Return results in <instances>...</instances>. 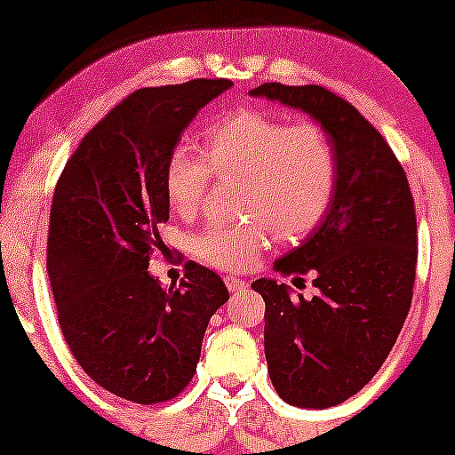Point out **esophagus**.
<instances>
[{
	"label": "esophagus",
	"instance_id": "1",
	"mask_svg": "<svg viewBox=\"0 0 455 455\" xmlns=\"http://www.w3.org/2000/svg\"><path fill=\"white\" fill-rule=\"evenodd\" d=\"M224 283H227V288L231 292H242L246 291V283L242 282L240 277H233V275H228V277H224Z\"/></svg>",
	"mask_w": 455,
	"mask_h": 455
}]
</instances>
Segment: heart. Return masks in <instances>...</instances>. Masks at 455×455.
<instances>
[{"mask_svg": "<svg viewBox=\"0 0 455 455\" xmlns=\"http://www.w3.org/2000/svg\"><path fill=\"white\" fill-rule=\"evenodd\" d=\"M218 176L242 178L240 213L246 222H211L191 237V253L220 270H242L273 233L295 242L321 224L334 200L339 158L328 132L310 121L286 123L261 109H240L206 130L204 151L172 147L164 196L178 215H194Z\"/></svg>", "mask_w": 455, "mask_h": 455, "instance_id": "1", "label": "heart"}]
</instances>
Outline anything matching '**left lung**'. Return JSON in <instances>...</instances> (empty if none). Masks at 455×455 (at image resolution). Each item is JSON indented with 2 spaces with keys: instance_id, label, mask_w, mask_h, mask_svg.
<instances>
[{
  "instance_id": "1",
  "label": "left lung",
  "mask_w": 455,
  "mask_h": 455,
  "mask_svg": "<svg viewBox=\"0 0 455 455\" xmlns=\"http://www.w3.org/2000/svg\"><path fill=\"white\" fill-rule=\"evenodd\" d=\"M304 109L334 142L339 180L319 227L275 261L282 277H313V299L257 279L264 350L275 389L295 407L339 405L380 370L414 295L419 235L410 182L392 147L355 105L321 85L264 84L251 92ZM306 282V279H301Z\"/></svg>"
}]
</instances>
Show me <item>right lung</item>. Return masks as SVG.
<instances>
[{
    "label": "right lung",
    "mask_w": 455,
    "mask_h": 455,
    "mask_svg": "<svg viewBox=\"0 0 455 455\" xmlns=\"http://www.w3.org/2000/svg\"><path fill=\"white\" fill-rule=\"evenodd\" d=\"M231 85L140 87L87 132L54 187L45 261L63 339L94 383L139 405L191 383L209 319L228 299L220 275L196 261L169 288L147 268L164 246L169 151Z\"/></svg>",
    "instance_id": "obj_1"
}]
</instances>
